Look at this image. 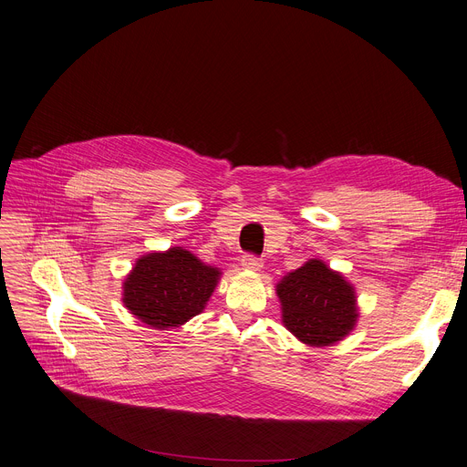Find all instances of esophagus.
Wrapping results in <instances>:
<instances>
[{
    "mask_svg": "<svg viewBox=\"0 0 467 467\" xmlns=\"http://www.w3.org/2000/svg\"><path fill=\"white\" fill-rule=\"evenodd\" d=\"M241 265H243L244 269H251V271H260V269H262V265H264V260H262L260 256H256V254L246 253V254L243 256V260H241Z\"/></svg>",
    "mask_w": 467,
    "mask_h": 467,
    "instance_id": "34e87169",
    "label": "esophagus"
}]
</instances>
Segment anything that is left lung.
Segmentation results:
<instances>
[{"mask_svg": "<svg viewBox=\"0 0 467 467\" xmlns=\"http://www.w3.org/2000/svg\"><path fill=\"white\" fill-rule=\"evenodd\" d=\"M283 322L311 347H326L343 339L356 313L354 288L320 260H309L277 285Z\"/></svg>", "mask_w": 467, "mask_h": 467, "instance_id": "left-lung-1", "label": "left lung"}]
</instances>
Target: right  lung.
<instances>
[{"label": "right lung", "mask_w": 467, "mask_h": 467, "mask_svg": "<svg viewBox=\"0 0 467 467\" xmlns=\"http://www.w3.org/2000/svg\"><path fill=\"white\" fill-rule=\"evenodd\" d=\"M221 271L173 246L137 260L124 283V306L141 322L166 330L203 311Z\"/></svg>", "instance_id": "1"}]
</instances>
